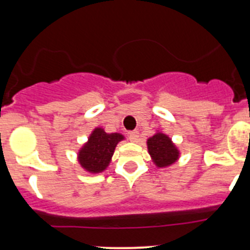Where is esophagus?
Instances as JSON below:
<instances>
[{"instance_id": "esophagus-1", "label": "esophagus", "mask_w": 250, "mask_h": 250, "mask_svg": "<svg viewBox=\"0 0 250 250\" xmlns=\"http://www.w3.org/2000/svg\"><path fill=\"white\" fill-rule=\"evenodd\" d=\"M128 140H130L131 142H136V141L138 140V132H137V131H131V132L128 133Z\"/></svg>"}]
</instances>
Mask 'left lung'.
<instances>
[{
	"mask_svg": "<svg viewBox=\"0 0 250 250\" xmlns=\"http://www.w3.org/2000/svg\"><path fill=\"white\" fill-rule=\"evenodd\" d=\"M148 153L154 165L159 168L168 167L179 159V150L166 133L158 131L146 140Z\"/></svg>",
	"mask_w": 250,
	"mask_h": 250,
	"instance_id": "1",
	"label": "left lung"
}]
</instances>
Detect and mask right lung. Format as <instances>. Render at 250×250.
Returning a JSON list of instances; mask_svg holds the SVG:
<instances>
[{
	"instance_id": "right-lung-1",
	"label": "right lung",
	"mask_w": 250,
	"mask_h": 250,
	"mask_svg": "<svg viewBox=\"0 0 250 250\" xmlns=\"http://www.w3.org/2000/svg\"><path fill=\"white\" fill-rule=\"evenodd\" d=\"M124 138L122 133H107L102 127L94 128L77 155L82 168L92 174L104 172L112 161L117 144Z\"/></svg>"
}]
</instances>
